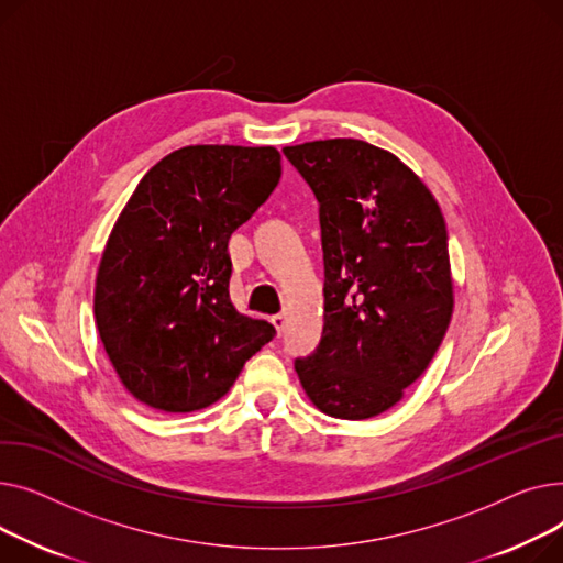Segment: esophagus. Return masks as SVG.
<instances>
[{"instance_id": "obj_1", "label": "esophagus", "mask_w": 563, "mask_h": 563, "mask_svg": "<svg viewBox=\"0 0 563 563\" xmlns=\"http://www.w3.org/2000/svg\"><path fill=\"white\" fill-rule=\"evenodd\" d=\"M271 322H273V327L277 329V334H282V332H284V324H286V313H277V316H273V318H271Z\"/></svg>"}]
</instances>
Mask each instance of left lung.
I'll return each instance as SVG.
<instances>
[{
	"instance_id": "left-lung-1",
	"label": "left lung",
	"mask_w": 563,
	"mask_h": 563,
	"mask_svg": "<svg viewBox=\"0 0 563 563\" xmlns=\"http://www.w3.org/2000/svg\"><path fill=\"white\" fill-rule=\"evenodd\" d=\"M284 154L318 197L324 252L322 339L295 373L322 413L375 418L405 398L448 332L454 282L441 207L407 163L366 141Z\"/></svg>"
}]
</instances>
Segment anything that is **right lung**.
I'll return each mask as SVG.
<instances>
[{
  "instance_id": "1",
  "label": "right lung",
  "mask_w": 563,
  "mask_h": 563,
  "mask_svg": "<svg viewBox=\"0 0 563 563\" xmlns=\"http://www.w3.org/2000/svg\"><path fill=\"white\" fill-rule=\"evenodd\" d=\"M282 154L188 145L163 156L118 216L99 261L92 313L113 368L156 411L218 402L275 336L229 300L234 231L268 200Z\"/></svg>"
}]
</instances>
